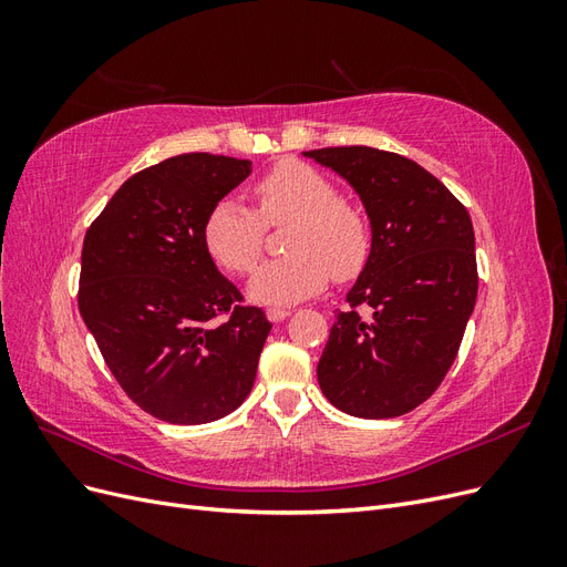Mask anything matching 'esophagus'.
Segmentation results:
<instances>
[{
    "label": "esophagus",
    "mask_w": 567,
    "mask_h": 567,
    "mask_svg": "<svg viewBox=\"0 0 567 567\" xmlns=\"http://www.w3.org/2000/svg\"><path fill=\"white\" fill-rule=\"evenodd\" d=\"M267 317H269V321L279 323V321H284L286 317H290V310H284V307H271V310H267Z\"/></svg>",
    "instance_id": "1"
}]
</instances>
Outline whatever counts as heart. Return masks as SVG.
Here are the masks:
<instances>
[{"label":"heart","instance_id":"heart-1","mask_svg":"<svg viewBox=\"0 0 567 567\" xmlns=\"http://www.w3.org/2000/svg\"><path fill=\"white\" fill-rule=\"evenodd\" d=\"M260 215L238 198L215 203L205 219V246L229 271L246 274L260 260L265 221L293 219L286 250L255 269L250 300L286 307L312 298L329 286L331 274L346 281L362 271L371 250L367 217L340 200L338 186L312 165L286 161L255 184Z\"/></svg>","mask_w":567,"mask_h":567}]
</instances>
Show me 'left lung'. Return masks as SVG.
<instances>
[{"instance_id": "1", "label": "left lung", "mask_w": 567, "mask_h": 567, "mask_svg": "<svg viewBox=\"0 0 567 567\" xmlns=\"http://www.w3.org/2000/svg\"><path fill=\"white\" fill-rule=\"evenodd\" d=\"M362 200L371 250L317 364L319 388L357 419L416 409L454 364L477 298L468 210L419 163L371 146L305 151ZM364 303L369 316L353 307Z\"/></svg>"}]
</instances>
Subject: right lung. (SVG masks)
Returning <instances> with one entry per match:
<instances>
[{"instance_id": "add662e5", "label": "right lung", "mask_w": 567, "mask_h": 567, "mask_svg": "<svg viewBox=\"0 0 567 567\" xmlns=\"http://www.w3.org/2000/svg\"><path fill=\"white\" fill-rule=\"evenodd\" d=\"M250 173V161L182 153L130 177L84 236L80 315L115 381L161 421L225 419L252 390L271 323L236 305L205 246L215 203Z\"/></svg>"}]
</instances>
